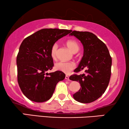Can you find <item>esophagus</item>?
Masks as SVG:
<instances>
[{"mask_svg": "<svg viewBox=\"0 0 129 129\" xmlns=\"http://www.w3.org/2000/svg\"><path fill=\"white\" fill-rule=\"evenodd\" d=\"M65 79H66V80H69V77L68 76H65Z\"/></svg>", "mask_w": 129, "mask_h": 129, "instance_id": "obj_1", "label": "esophagus"}]
</instances>
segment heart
I'll list each match as a JSON object with an SVG mask.
<instances>
[{
    "mask_svg": "<svg viewBox=\"0 0 129 129\" xmlns=\"http://www.w3.org/2000/svg\"><path fill=\"white\" fill-rule=\"evenodd\" d=\"M66 45L69 49L73 53H76L80 49L78 42L73 39H69L67 40ZM58 49V45L54 43L53 45L51 48L50 53L53 58H54L56 56ZM75 68V64L73 62H64V61H59L54 64V69L58 71H60L63 73L68 74Z\"/></svg>",
    "mask_w": 129,
    "mask_h": 129,
    "instance_id": "b5f03b06",
    "label": "heart"
}]
</instances>
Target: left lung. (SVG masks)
Here are the masks:
<instances>
[{"label":"left lung","instance_id":"8db88e82","mask_svg":"<svg viewBox=\"0 0 129 129\" xmlns=\"http://www.w3.org/2000/svg\"><path fill=\"white\" fill-rule=\"evenodd\" d=\"M70 35L78 39L84 49L82 59L74 72L77 73L85 69L86 73L70 76V80L79 82L81 86L73 98L80 103H91L102 96L108 86L112 57L106 45L93 33L75 30Z\"/></svg>","mask_w":129,"mask_h":129}]
</instances>
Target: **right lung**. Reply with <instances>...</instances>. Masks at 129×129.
<instances>
[{
    "label": "right lung",
    "instance_id": "add662e5",
    "mask_svg": "<svg viewBox=\"0 0 129 129\" xmlns=\"http://www.w3.org/2000/svg\"><path fill=\"white\" fill-rule=\"evenodd\" d=\"M71 30L43 29L24 39L17 56V82L29 100L44 102L50 99L56 84L65 78L60 71L46 73L54 66L51 48Z\"/></svg>",
    "mask_w": 129,
    "mask_h": 129
}]
</instances>
